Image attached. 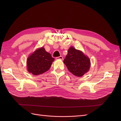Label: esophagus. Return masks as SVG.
Masks as SVG:
<instances>
[{
  "mask_svg": "<svg viewBox=\"0 0 121 121\" xmlns=\"http://www.w3.org/2000/svg\"><path fill=\"white\" fill-rule=\"evenodd\" d=\"M63 57L61 56L56 57V60H63Z\"/></svg>",
  "mask_w": 121,
  "mask_h": 121,
  "instance_id": "34e87169",
  "label": "esophagus"
}]
</instances>
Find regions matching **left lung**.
<instances>
[{
  "label": "left lung",
  "instance_id": "left-lung-1",
  "mask_svg": "<svg viewBox=\"0 0 121 121\" xmlns=\"http://www.w3.org/2000/svg\"><path fill=\"white\" fill-rule=\"evenodd\" d=\"M69 71L76 76L81 77L89 71L90 67L89 58L81 51L71 47L64 60Z\"/></svg>",
  "mask_w": 121,
  "mask_h": 121
}]
</instances>
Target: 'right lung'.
Listing matches in <instances>:
<instances>
[{
  "label": "right lung",
  "mask_w": 121,
  "mask_h": 121,
  "mask_svg": "<svg viewBox=\"0 0 121 121\" xmlns=\"http://www.w3.org/2000/svg\"><path fill=\"white\" fill-rule=\"evenodd\" d=\"M54 60L51 54L41 47L35 51L28 58V71L34 75L43 74L50 69Z\"/></svg>",
  "instance_id": "add662e5"
}]
</instances>
